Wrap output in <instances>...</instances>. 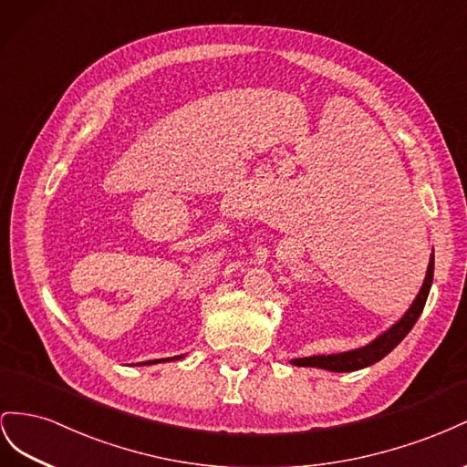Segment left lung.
<instances>
[{
    "instance_id": "left-lung-1",
    "label": "left lung",
    "mask_w": 467,
    "mask_h": 467,
    "mask_svg": "<svg viewBox=\"0 0 467 467\" xmlns=\"http://www.w3.org/2000/svg\"><path fill=\"white\" fill-rule=\"evenodd\" d=\"M432 277H434V254L431 256L429 268H426V277H424L417 299L412 301L409 311L401 318H399V321L391 328H388L383 335H379L376 340H371L369 344L362 346V348H356L350 352L297 358V359H291V364L303 366V368H321V369H328V371H356V369H362V368H368L371 364L379 362V359L388 356L395 348V346L409 335L410 328L415 327L417 318L420 317V313L424 309L426 297H429V293H431Z\"/></svg>"
}]
</instances>
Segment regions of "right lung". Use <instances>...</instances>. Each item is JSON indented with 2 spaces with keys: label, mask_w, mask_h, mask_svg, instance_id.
<instances>
[{
  "label": "right lung",
  "mask_w": 467,
  "mask_h": 467,
  "mask_svg": "<svg viewBox=\"0 0 467 467\" xmlns=\"http://www.w3.org/2000/svg\"><path fill=\"white\" fill-rule=\"evenodd\" d=\"M182 356H174V358H164V359H154V362H152V359H150V362H140L142 366L144 364H156V362H168V359H180Z\"/></svg>",
  "instance_id": "add662e5"
}]
</instances>
